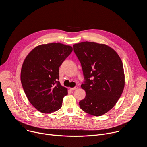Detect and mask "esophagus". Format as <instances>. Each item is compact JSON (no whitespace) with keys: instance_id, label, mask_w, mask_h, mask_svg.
<instances>
[{"instance_id":"obj_1","label":"esophagus","mask_w":147,"mask_h":147,"mask_svg":"<svg viewBox=\"0 0 147 147\" xmlns=\"http://www.w3.org/2000/svg\"><path fill=\"white\" fill-rule=\"evenodd\" d=\"M78 88V87H73V88H70V90H71V91H74V90H77Z\"/></svg>"}]
</instances>
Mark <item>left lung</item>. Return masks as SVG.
<instances>
[{
	"mask_svg": "<svg viewBox=\"0 0 147 147\" xmlns=\"http://www.w3.org/2000/svg\"><path fill=\"white\" fill-rule=\"evenodd\" d=\"M84 78L81 87L86 93L79 102L85 112L99 116L110 111L120 98L124 87L123 66L111 47L92 42L73 45Z\"/></svg>",
	"mask_w": 147,
	"mask_h": 147,
	"instance_id": "obj_1",
	"label": "left lung"
}]
</instances>
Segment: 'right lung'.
I'll return each instance as SVG.
<instances>
[{"instance_id":"1","label":"right lung","mask_w":147,"mask_h":147,"mask_svg":"<svg viewBox=\"0 0 147 147\" xmlns=\"http://www.w3.org/2000/svg\"><path fill=\"white\" fill-rule=\"evenodd\" d=\"M73 48L60 43L35 47L27 56L21 71L25 94L38 111L48 113L61 107L67 89L59 81V68L70 55Z\"/></svg>"}]
</instances>
